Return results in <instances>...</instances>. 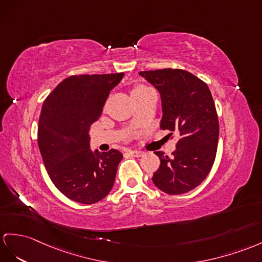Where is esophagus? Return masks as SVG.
<instances>
[{
	"mask_svg": "<svg viewBox=\"0 0 262 262\" xmlns=\"http://www.w3.org/2000/svg\"><path fill=\"white\" fill-rule=\"evenodd\" d=\"M129 155H130L131 157L139 158V157H142V156H143V152H142V151H138V150H130V151H129Z\"/></svg>",
	"mask_w": 262,
	"mask_h": 262,
	"instance_id": "34e87169",
	"label": "esophagus"
}]
</instances>
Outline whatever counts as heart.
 Returning a JSON list of instances; mask_svg holds the SVG:
<instances>
[{"label":"heart","mask_w":262,"mask_h":262,"mask_svg":"<svg viewBox=\"0 0 262 262\" xmlns=\"http://www.w3.org/2000/svg\"><path fill=\"white\" fill-rule=\"evenodd\" d=\"M146 89H149V88H148V86H145V85H142V84H139V85H137V86L133 88L132 94H136V93H139V92H142V91L146 90Z\"/></svg>","instance_id":"b5f03b06"}]
</instances>
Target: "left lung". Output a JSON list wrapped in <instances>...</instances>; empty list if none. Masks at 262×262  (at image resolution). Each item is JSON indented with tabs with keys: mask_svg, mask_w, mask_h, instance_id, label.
<instances>
[{
	"mask_svg": "<svg viewBox=\"0 0 262 262\" xmlns=\"http://www.w3.org/2000/svg\"><path fill=\"white\" fill-rule=\"evenodd\" d=\"M161 95L160 127L179 135L172 156L155 153L160 167L152 181L168 194H182L196 188L211 170L218 148L219 121L207 83L180 69L139 73ZM172 135V133H170Z\"/></svg>",
	"mask_w": 262,
	"mask_h": 262,
	"instance_id": "8db88e82",
	"label": "left lung"
}]
</instances>
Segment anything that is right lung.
<instances>
[{"instance_id":"obj_1","label":"right lung","mask_w":262,"mask_h":262,"mask_svg":"<svg viewBox=\"0 0 262 262\" xmlns=\"http://www.w3.org/2000/svg\"><path fill=\"white\" fill-rule=\"evenodd\" d=\"M124 73L72 75L44 100L37 144L51 181L69 199L92 205L110 192L122 153L90 149L89 130Z\"/></svg>"}]
</instances>
